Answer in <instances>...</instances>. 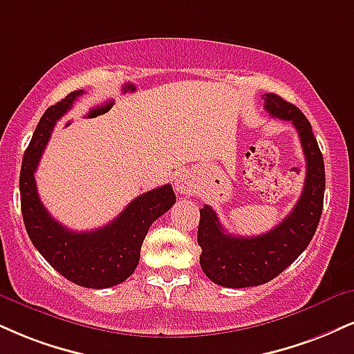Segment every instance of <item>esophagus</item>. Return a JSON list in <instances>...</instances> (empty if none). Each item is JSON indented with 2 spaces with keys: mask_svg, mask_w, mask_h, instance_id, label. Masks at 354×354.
I'll return each instance as SVG.
<instances>
[{
  "mask_svg": "<svg viewBox=\"0 0 354 354\" xmlns=\"http://www.w3.org/2000/svg\"><path fill=\"white\" fill-rule=\"evenodd\" d=\"M174 189H176V193H180L183 196L193 194L196 189V183L193 180V176H191V173L183 171L178 174V176L174 178Z\"/></svg>",
  "mask_w": 354,
  "mask_h": 354,
  "instance_id": "34e87169",
  "label": "esophagus"
}]
</instances>
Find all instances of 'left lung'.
<instances>
[{"label":"left lung","mask_w":354,"mask_h":354,"mask_svg":"<svg viewBox=\"0 0 354 354\" xmlns=\"http://www.w3.org/2000/svg\"><path fill=\"white\" fill-rule=\"evenodd\" d=\"M263 100L272 117L292 122L299 131L306 161L304 191L290 214L261 236H232L224 231L211 206L199 209V263L207 279L221 287H255L275 279L308 247L322 218L325 165L312 125L301 110L282 97L266 93Z\"/></svg>","instance_id":"8db88e82"}]
</instances>
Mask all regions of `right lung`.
I'll list each match as a JSON object with an SVG mask.
<instances>
[{
  "instance_id": "1",
  "label": "right lung",
  "mask_w": 354,
  "mask_h": 354,
  "mask_svg": "<svg viewBox=\"0 0 354 354\" xmlns=\"http://www.w3.org/2000/svg\"><path fill=\"white\" fill-rule=\"evenodd\" d=\"M82 93H69L46 110L37 123L21 166V211L29 239L59 274L80 287L109 288L133 274L148 229L173 206L176 196L171 185L140 194L112 223L88 232L71 231L49 214L37 194L34 173L55 122Z\"/></svg>"
}]
</instances>
